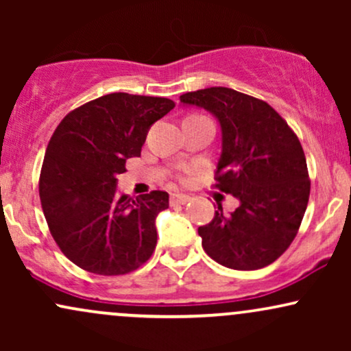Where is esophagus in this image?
<instances>
[{
    "label": "esophagus",
    "mask_w": 351,
    "mask_h": 351,
    "mask_svg": "<svg viewBox=\"0 0 351 351\" xmlns=\"http://www.w3.org/2000/svg\"><path fill=\"white\" fill-rule=\"evenodd\" d=\"M189 199H191V196L183 195V193H173L170 196V203L173 206H176V204H186Z\"/></svg>",
    "instance_id": "1"
}]
</instances>
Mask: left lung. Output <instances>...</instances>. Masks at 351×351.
Returning <instances> with one entry per match:
<instances>
[{"label": "left lung", "instance_id": "left-lung-1", "mask_svg": "<svg viewBox=\"0 0 351 351\" xmlns=\"http://www.w3.org/2000/svg\"><path fill=\"white\" fill-rule=\"evenodd\" d=\"M181 106L204 108L221 128L216 186L239 201L231 215L217 204L198 228L211 259L236 271L272 264L295 237L310 181L302 145L269 104L234 88L209 87L180 95Z\"/></svg>", "mask_w": 351, "mask_h": 351}]
</instances>
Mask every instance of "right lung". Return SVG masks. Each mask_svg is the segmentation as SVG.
Segmentation results:
<instances>
[{
    "label": "right lung",
    "mask_w": 351,
    "mask_h": 351,
    "mask_svg": "<svg viewBox=\"0 0 351 351\" xmlns=\"http://www.w3.org/2000/svg\"><path fill=\"white\" fill-rule=\"evenodd\" d=\"M173 107L170 99L115 92L72 110L52 134L39 180L43 211L60 251L84 271L122 276L155 251L168 193L119 196L117 176Z\"/></svg>",
    "instance_id": "add662e5"
}]
</instances>
